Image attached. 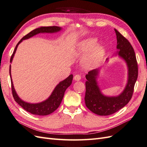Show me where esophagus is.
Here are the masks:
<instances>
[{
	"instance_id": "esophagus-1",
	"label": "esophagus",
	"mask_w": 147,
	"mask_h": 147,
	"mask_svg": "<svg viewBox=\"0 0 147 147\" xmlns=\"http://www.w3.org/2000/svg\"><path fill=\"white\" fill-rule=\"evenodd\" d=\"M74 80H76V81L80 80L81 79V76H80V75H78V74L76 75V76H74Z\"/></svg>"
}]
</instances>
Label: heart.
<instances>
[{"label": "heart", "instance_id": "b5f03b06", "mask_svg": "<svg viewBox=\"0 0 147 147\" xmlns=\"http://www.w3.org/2000/svg\"><path fill=\"white\" fill-rule=\"evenodd\" d=\"M96 43L97 41L95 38H91L83 41L78 47L76 52V54L78 56L83 57L90 51L84 60V64L85 67L92 68L97 65L105 54L104 47L100 45L96 46Z\"/></svg>", "mask_w": 147, "mask_h": 147}]
</instances>
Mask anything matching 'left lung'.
I'll list each match as a JSON object with an SVG mask.
<instances>
[{
    "label": "left lung",
    "mask_w": 147,
    "mask_h": 147,
    "mask_svg": "<svg viewBox=\"0 0 147 147\" xmlns=\"http://www.w3.org/2000/svg\"><path fill=\"white\" fill-rule=\"evenodd\" d=\"M117 54L125 60L128 69V82L123 92L117 96L103 95L97 85L96 77L98 70H92L86 75L85 102L91 112L98 115H109L117 112L126 105L131 98L134 86L138 77V64L135 51L130 43L120 32L115 29Z\"/></svg>",
    "instance_id": "left-lung-1"
}]
</instances>
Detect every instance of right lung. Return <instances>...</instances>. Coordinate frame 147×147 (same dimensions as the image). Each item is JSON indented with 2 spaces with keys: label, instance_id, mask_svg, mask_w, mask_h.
<instances>
[{
  "label": "right lung",
  "instance_id": "obj_1",
  "mask_svg": "<svg viewBox=\"0 0 147 147\" xmlns=\"http://www.w3.org/2000/svg\"><path fill=\"white\" fill-rule=\"evenodd\" d=\"M60 30H61V28L59 27L51 26L41 27L37 28H35V29L31 31L28 34L25 35V36L18 42V44L16 47L15 50H14L12 56L10 57V62H12L13 57L16 52L17 47L23 40L32 37H33L34 35L40 33H54V32H57L60 31ZM10 69H11V66L10 65L9 73L10 76L11 77ZM72 79L73 75L71 74L67 78H65V80L60 82V83L56 86V87L52 92L51 95L50 96L49 98L48 99H47L46 100L38 103H29L26 102H24L19 97V96L17 95L15 89H14L13 82L11 78L10 80H11V87L13 97L18 104L22 107L25 110L27 111V112H29L32 114H34V115H47L54 112V111L57 110V108L59 107L63 99L64 93H65L66 89L71 85V82H72Z\"/></svg>",
  "mask_w": 147,
  "mask_h": 147
}]
</instances>
